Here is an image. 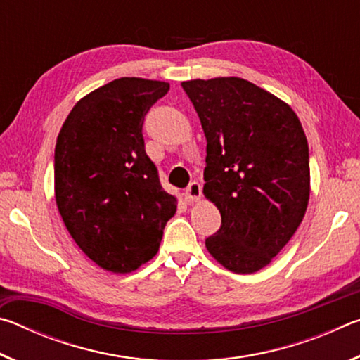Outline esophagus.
I'll return each instance as SVG.
<instances>
[{
    "instance_id": "1",
    "label": "esophagus",
    "mask_w": 360,
    "mask_h": 360,
    "mask_svg": "<svg viewBox=\"0 0 360 360\" xmlns=\"http://www.w3.org/2000/svg\"><path fill=\"white\" fill-rule=\"evenodd\" d=\"M186 202L188 203H193V202H198L200 198H202V186H200V182L193 181L188 184V187L186 188Z\"/></svg>"
}]
</instances>
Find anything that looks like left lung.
<instances>
[{"instance_id":"8db88e82","label":"left lung","mask_w":360,"mask_h":360,"mask_svg":"<svg viewBox=\"0 0 360 360\" xmlns=\"http://www.w3.org/2000/svg\"><path fill=\"white\" fill-rule=\"evenodd\" d=\"M206 136L203 193L222 222L208 252L233 273H255L288 245L309 200V154L288 103L241 77L182 82Z\"/></svg>"}]
</instances>
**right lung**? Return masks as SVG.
Instances as JSON below:
<instances>
[{
    "label": "right lung",
    "mask_w": 360,
    "mask_h": 360,
    "mask_svg": "<svg viewBox=\"0 0 360 360\" xmlns=\"http://www.w3.org/2000/svg\"><path fill=\"white\" fill-rule=\"evenodd\" d=\"M169 84L120 77L79 100L56 146V202L81 251L103 270L150 260L178 200L144 150L143 124Z\"/></svg>",
    "instance_id": "right-lung-1"
}]
</instances>
